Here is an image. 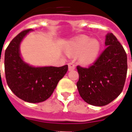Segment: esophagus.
I'll list each match as a JSON object with an SVG mask.
<instances>
[{"mask_svg": "<svg viewBox=\"0 0 132 132\" xmlns=\"http://www.w3.org/2000/svg\"><path fill=\"white\" fill-rule=\"evenodd\" d=\"M68 66H69V71H73L76 69V66L73 63L70 62V63H68Z\"/></svg>", "mask_w": 132, "mask_h": 132, "instance_id": "34e87169", "label": "esophagus"}]
</instances>
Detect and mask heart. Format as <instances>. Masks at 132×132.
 Here are the masks:
<instances>
[{
  "instance_id": "1",
  "label": "heart",
  "mask_w": 132,
  "mask_h": 132,
  "mask_svg": "<svg viewBox=\"0 0 132 132\" xmlns=\"http://www.w3.org/2000/svg\"><path fill=\"white\" fill-rule=\"evenodd\" d=\"M100 51V44L97 39L87 36H80L70 41L66 46V54L78 55V61L84 66H90L95 62Z\"/></svg>"
}]
</instances>
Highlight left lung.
<instances>
[{"label": "left lung", "instance_id": "8db88e82", "mask_svg": "<svg viewBox=\"0 0 132 132\" xmlns=\"http://www.w3.org/2000/svg\"><path fill=\"white\" fill-rule=\"evenodd\" d=\"M106 49L89 68L77 66L80 97L90 105L104 106L122 93L127 72V56L116 37L108 33Z\"/></svg>", "mask_w": 132, "mask_h": 132}]
</instances>
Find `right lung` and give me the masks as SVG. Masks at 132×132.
I'll return each mask as SVG.
<instances>
[{
	"instance_id": "obj_1",
	"label": "right lung",
	"mask_w": 132,
	"mask_h": 132,
	"mask_svg": "<svg viewBox=\"0 0 132 132\" xmlns=\"http://www.w3.org/2000/svg\"><path fill=\"white\" fill-rule=\"evenodd\" d=\"M32 29L24 30L10 42L5 52V73L10 89L25 102L37 103L49 98L68 71L61 67L31 66L20 54V44Z\"/></svg>"
}]
</instances>
